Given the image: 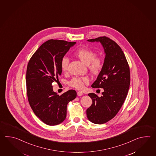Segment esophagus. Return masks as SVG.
Listing matches in <instances>:
<instances>
[{"label":"esophagus","instance_id":"obj_1","mask_svg":"<svg viewBox=\"0 0 156 156\" xmlns=\"http://www.w3.org/2000/svg\"><path fill=\"white\" fill-rule=\"evenodd\" d=\"M77 94L78 96H82L83 95V93L82 91H78L77 93Z\"/></svg>","mask_w":156,"mask_h":156}]
</instances>
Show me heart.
Masks as SVG:
<instances>
[{"label":"heart","instance_id":"heart-1","mask_svg":"<svg viewBox=\"0 0 156 156\" xmlns=\"http://www.w3.org/2000/svg\"><path fill=\"white\" fill-rule=\"evenodd\" d=\"M75 55L78 57L83 62L88 65L89 68L93 73H97L101 70L103 63L99 57H96V54L94 51L86 48H82L77 50ZM69 59L66 56L63 57L61 60V67L62 70L66 72L68 69ZM89 79L87 77H74L70 81V85L77 89H82L84 85L88 83Z\"/></svg>","mask_w":156,"mask_h":156}]
</instances>
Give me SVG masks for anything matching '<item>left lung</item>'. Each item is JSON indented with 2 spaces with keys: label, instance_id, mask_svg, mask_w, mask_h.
<instances>
[{
  "label": "left lung",
  "instance_id": "1",
  "mask_svg": "<svg viewBox=\"0 0 156 156\" xmlns=\"http://www.w3.org/2000/svg\"><path fill=\"white\" fill-rule=\"evenodd\" d=\"M87 41L99 42L105 54L102 69L91 85L93 88H103V95L89 94L93 104L86 110L91 122L101 124L113 119L125 101L130 82L129 67L123 51L113 40L104 36Z\"/></svg>",
  "mask_w": 156,
  "mask_h": 156
}]
</instances>
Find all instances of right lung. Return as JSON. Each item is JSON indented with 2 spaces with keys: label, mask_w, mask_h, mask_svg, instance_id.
<instances>
[{
  "label": "right lung",
  "mask_w": 156,
  "mask_h": 156,
  "mask_svg": "<svg viewBox=\"0 0 156 156\" xmlns=\"http://www.w3.org/2000/svg\"><path fill=\"white\" fill-rule=\"evenodd\" d=\"M76 42L50 40L43 43L28 63L27 93L33 112L43 123L56 126L66 119L67 105L76 98V92L70 90L59 95L52 83L62 73L61 60Z\"/></svg>",
  "instance_id": "right-lung-1"
}]
</instances>
